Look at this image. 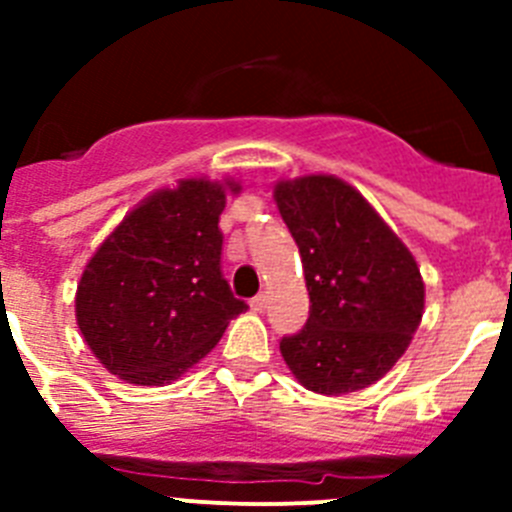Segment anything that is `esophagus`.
Masks as SVG:
<instances>
[{"label": "esophagus", "instance_id": "34e87169", "mask_svg": "<svg viewBox=\"0 0 512 512\" xmlns=\"http://www.w3.org/2000/svg\"><path fill=\"white\" fill-rule=\"evenodd\" d=\"M266 305H269V297H266V295H256V297H253V300H251V307H253V310H256V312H264Z\"/></svg>", "mask_w": 512, "mask_h": 512}]
</instances>
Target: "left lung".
I'll return each instance as SVG.
<instances>
[{
  "instance_id": "obj_1",
  "label": "left lung",
  "mask_w": 512,
  "mask_h": 512,
  "mask_svg": "<svg viewBox=\"0 0 512 512\" xmlns=\"http://www.w3.org/2000/svg\"><path fill=\"white\" fill-rule=\"evenodd\" d=\"M310 292V318L279 341L297 382L318 395L364 390L397 364L423 318L413 253L351 184L312 174L274 187Z\"/></svg>"
}]
</instances>
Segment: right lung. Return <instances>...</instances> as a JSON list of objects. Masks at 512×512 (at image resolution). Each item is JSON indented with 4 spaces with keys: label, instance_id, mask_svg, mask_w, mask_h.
<instances>
[{
    "label": "right lung",
    "instance_id": "1",
    "mask_svg": "<svg viewBox=\"0 0 512 512\" xmlns=\"http://www.w3.org/2000/svg\"><path fill=\"white\" fill-rule=\"evenodd\" d=\"M230 192L238 184L225 182ZM225 187L184 179L125 215L76 289V323L99 364L161 387L210 354L246 302L220 269Z\"/></svg>",
    "mask_w": 512,
    "mask_h": 512
}]
</instances>
